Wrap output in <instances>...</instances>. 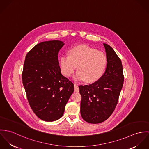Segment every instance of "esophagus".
<instances>
[{"label": "esophagus", "mask_w": 149, "mask_h": 149, "mask_svg": "<svg viewBox=\"0 0 149 149\" xmlns=\"http://www.w3.org/2000/svg\"><path fill=\"white\" fill-rule=\"evenodd\" d=\"M74 91H75V92H78L79 91V86H78V85H77V84H76V83H74Z\"/></svg>", "instance_id": "34e87169"}]
</instances>
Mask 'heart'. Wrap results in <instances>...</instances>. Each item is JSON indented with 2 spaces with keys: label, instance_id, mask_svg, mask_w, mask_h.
<instances>
[{
  "label": "heart",
  "instance_id": "heart-1",
  "mask_svg": "<svg viewBox=\"0 0 149 149\" xmlns=\"http://www.w3.org/2000/svg\"><path fill=\"white\" fill-rule=\"evenodd\" d=\"M60 65L62 73L66 77L72 75L77 65L78 71L74 79L92 83L102 76L106 67V56L95 48L79 45L72 48L69 56L63 55L60 59Z\"/></svg>",
  "mask_w": 149,
  "mask_h": 149
}]
</instances>
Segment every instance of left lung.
Instances as JSON below:
<instances>
[{
	"instance_id": "1",
	"label": "left lung",
	"mask_w": 149,
	"mask_h": 149,
	"mask_svg": "<svg viewBox=\"0 0 149 149\" xmlns=\"http://www.w3.org/2000/svg\"><path fill=\"white\" fill-rule=\"evenodd\" d=\"M104 46L107 61L104 73L92 84L79 86L81 117L93 124L105 121L113 113L124 81L120 59L109 45Z\"/></svg>"
}]
</instances>
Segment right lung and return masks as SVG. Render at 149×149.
Returning <instances> with one entry per match:
<instances>
[{
  "mask_svg": "<svg viewBox=\"0 0 149 149\" xmlns=\"http://www.w3.org/2000/svg\"><path fill=\"white\" fill-rule=\"evenodd\" d=\"M63 42L36 45L27 54L22 74L27 98L34 113L46 122L58 120L74 91V84L61 73L58 54Z\"/></svg>",
  "mask_w": 149,
  "mask_h": 149,
  "instance_id": "1",
  "label": "right lung"
}]
</instances>
